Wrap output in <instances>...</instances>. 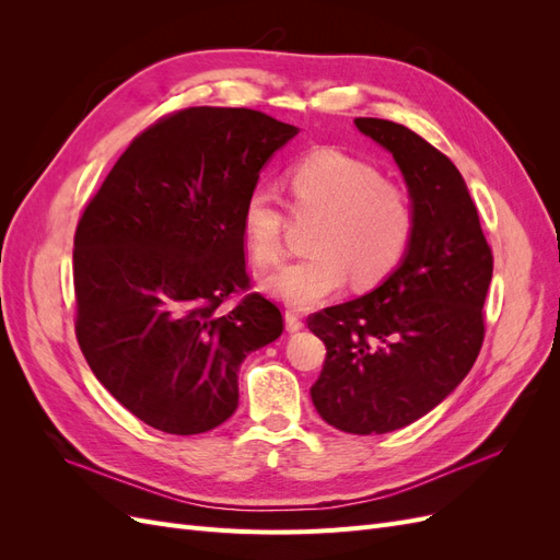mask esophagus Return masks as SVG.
Here are the masks:
<instances>
[{"label":"esophagus","mask_w":560,"mask_h":560,"mask_svg":"<svg viewBox=\"0 0 560 560\" xmlns=\"http://www.w3.org/2000/svg\"><path fill=\"white\" fill-rule=\"evenodd\" d=\"M284 325H287V331H299L303 327V317L292 308L284 311Z\"/></svg>","instance_id":"esophagus-1"}]
</instances>
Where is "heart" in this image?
I'll use <instances>...</instances> for the list:
<instances>
[{"instance_id": "heart-1", "label": "heart", "mask_w": 560, "mask_h": 560, "mask_svg": "<svg viewBox=\"0 0 560 560\" xmlns=\"http://www.w3.org/2000/svg\"><path fill=\"white\" fill-rule=\"evenodd\" d=\"M296 217H319L308 257L284 264L266 290L296 308L331 296L350 276L354 287L383 282L404 261L416 235V206L404 186L376 165L338 149L311 151L284 175ZM287 212L280 198L257 186L243 202L241 231L257 268L282 257Z\"/></svg>"}]
</instances>
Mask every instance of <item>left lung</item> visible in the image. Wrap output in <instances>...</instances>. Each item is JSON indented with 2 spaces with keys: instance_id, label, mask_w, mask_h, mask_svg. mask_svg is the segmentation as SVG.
<instances>
[{
  "instance_id": "obj_1",
  "label": "left lung",
  "mask_w": 560,
  "mask_h": 560,
  "mask_svg": "<svg viewBox=\"0 0 560 560\" xmlns=\"http://www.w3.org/2000/svg\"><path fill=\"white\" fill-rule=\"evenodd\" d=\"M354 126L397 161L416 206V235L374 292L308 317L327 346L311 397L336 430L385 434L430 413L477 362L493 252L448 156L385 118H354Z\"/></svg>"
}]
</instances>
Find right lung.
Instances as JSON below:
<instances>
[{
    "mask_svg": "<svg viewBox=\"0 0 560 560\" xmlns=\"http://www.w3.org/2000/svg\"><path fill=\"white\" fill-rule=\"evenodd\" d=\"M299 132L245 107L167 114L130 142L74 233L77 341L112 397L167 434L238 409V369L282 334L249 290L243 202ZM243 293L231 312L221 306Z\"/></svg>",
    "mask_w": 560,
    "mask_h": 560,
    "instance_id": "right-lung-1",
    "label": "right lung"
}]
</instances>
